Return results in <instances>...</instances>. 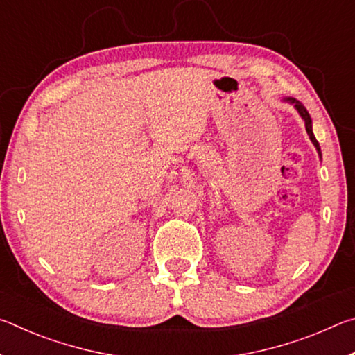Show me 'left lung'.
I'll return each instance as SVG.
<instances>
[{
  "label": "left lung",
  "mask_w": 355,
  "mask_h": 355,
  "mask_svg": "<svg viewBox=\"0 0 355 355\" xmlns=\"http://www.w3.org/2000/svg\"><path fill=\"white\" fill-rule=\"evenodd\" d=\"M284 101H288V103L294 105V107H296L297 112L300 114V117L304 119V122H305V130H307V133H309V136H310V141L313 142V146L316 147L318 153H320V156H321V147H320V142L316 141V137H315V135H313V130H311V117H310L309 111L305 110V106H304L302 103H300V101H297L296 98L286 97V98H284Z\"/></svg>",
  "instance_id": "obj_1"
}]
</instances>
